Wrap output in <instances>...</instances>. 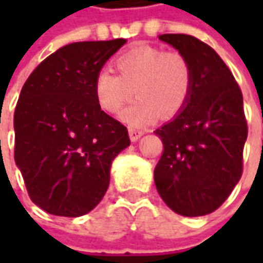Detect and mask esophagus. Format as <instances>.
<instances>
[{
  "instance_id": "34e87169",
  "label": "esophagus",
  "mask_w": 263,
  "mask_h": 263,
  "mask_svg": "<svg viewBox=\"0 0 263 263\" xmlns=\"http://www.w3.org/2000/svg\"><path fill=\"white\" fill-rule=\"evenodd\" d=\"M128 136H130V140L132 142H136L137 139L143 136V132L142 130H136V128H128Z\"/></svg>"
}]
</instances>
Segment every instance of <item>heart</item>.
I'll list each match as a JSON object with an SVG mask.
<instances>
[{
    "instance_id": "b5f03b06",
    "label": "heart",
    "mask_w": 263,
    "mask_h": 263,
    "mask_svg": "<svg viewBox=\"0 0 263 263\" xmlns=\"http://www.w3.org/2000/svg\"><path fill=\"white\" fill-rule=\"evenodd\" d=\"M112 66L117 74L101 70L93 83L96 102L108 114L118 112L133 93L137 99L120 114L130 126H146L158 116L171 118L186 106L193 70L183 54L136 45L117 55Z\"/></svg>"
}]
</instances>
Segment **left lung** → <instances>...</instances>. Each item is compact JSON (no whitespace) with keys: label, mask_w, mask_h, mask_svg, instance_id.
<instances>
[{"label":"left lung","mask_w":263,"mask_h":263,"mask_svg":"<svg viewBox=\"0 0 263 263\" xmlns=\"http://www.w3.org/2000/svg\"><path fill=\"white\" fill-rule=\"evenodd\" d=\"M159 39L189 60L193 86L186 106L155 130L164 145L155 186L174 212L202 217L226 202L243 173V95L230 68L205 42L183 33Z\"/></svg>","instance_id":"left-lung-1"}]
</instances>
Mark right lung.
<instances>
[{
  "label": "right lung",
  "mask_w": 263,
  "mask_h": 263,
  "mask_svg": "<svg viewBox=\"0 0 263 263\" xmlns=\"http://www.w3.org/2000/svg\"><path fill=\"white\" fill-rule=\"evenodd\" d=\"M126 39L60 48L26 80L14 111V161L32 202L48 214L80 217L102 200L127 128L98 105L96 74Z\"/></svg>",
  "instance_id": "right-lung-1"
}]
</instances>
